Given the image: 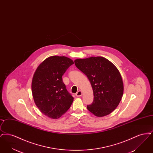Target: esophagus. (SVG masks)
<instances>
[{
  "label": "esophagus",
  "mask_w": 153,
  "mask_h": 153,
  "mask_svg": "<svg viewBox=\"0 0 153 153\" xmlns=\"http://www.w3.org/2000/svg\"><path fill=\"white\" fill-rule=\"evenodd\" d=\"M82 95V92L81 91H79L78 92H77V93L76 94V96L77 97H80Z\"/></svg>",
  "instance_id": "34e87169"
}]
</instances>
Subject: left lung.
<instances>
[{"instance_id":"left-lung-1","label":"left lung","mask_w":153,"mask_h":153,"mask_svg":"<svg viewBox=\"0 0 153 153\" xmlns=\"http://www.w3.org/2000/svg\"><path fill=\"white\" fill-rule=\"evenodd\" d=\"M76 67L87 76L94 92V101L87 109L95 116L111 114L117 107L123 94V83L117 67L102 57L74 61Z\"/></svg>"}]
</instances>
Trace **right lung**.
<instances>
[{
	"label": "right lung",
	"instance_id": "1",
	"mask_svg": "<svg viewBox=\"0 0 153 153\" xmlns=\"http://www.w3.org/2000/svg\"><path fill=\"white\" fill-rule=\"evenodd\" d=\"M74 64L64 56L46 58L34 74L31 90L34 102L44 115L57 119L69 109L73 101L62 81V76Z\"/></svg>",
	"mask_w": 153,
	"mask_h": 153
}]
</instances>
